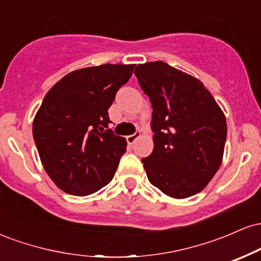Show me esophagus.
<instances>
[{"label": "esophagus", "instance_id": "obj_1", "mask_svg": "<svg viewBox=\"0 0 261 261\" xmlns=\"http://www.w3.org/2000/svg\"><path fill=\"white\" fill-rule=\"evenodd\" d=\"M140 136H141V133H140V131H136V133H135L134 135H128V136H126V141H127V143H130V145H133V143L135 142V141H136L137 139H139Z\"/></svg>", "mask_w": 261, "mask_h": 261}]
</instances>
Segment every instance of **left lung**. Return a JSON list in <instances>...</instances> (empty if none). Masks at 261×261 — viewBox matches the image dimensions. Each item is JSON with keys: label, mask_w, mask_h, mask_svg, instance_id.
<instances>
[{"label": "left lung", "mask_w": 261, "mask_h": 261, "mask_svg": "<svg viewBox=\"0 0 261 261\" xmlns=\"http://www.w3.org/2000/svg\"><path fill=\"white\" fill-rule=\"evenodd\" d=\"M135 74L153 109V152L142 160L149 182L174 199L195 195L222 163V109L201 81L163 61L137 65Z\"/></svg>", "instance_id": "1"}]
</instances>
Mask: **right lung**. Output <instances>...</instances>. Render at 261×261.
I'll use <instances>...</instances> for the list:
<instances>
[{"label": "right lung", "instance_id": "obj_1", "mask_svg": "<svg viewBox=\"0 0 261 261\" xmlns=\"http://www.w3.org/2000/svg\"><path fill=\"white\" fill-rule=\"evenodd\" d=\"M134 67L106 64L72 71L45 95L33 137L45 172L65 193L91 195L115 174L127 142L108 128V109Z\"/></svg>", "mask_w": 261, "mask_h": 261}]
</instances>
